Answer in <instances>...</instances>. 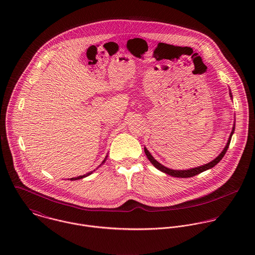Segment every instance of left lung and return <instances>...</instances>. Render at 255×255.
I'll return each instance as SVG.
<instances>
[{"instance_id": "8db88e82", "label": "left lung", "mask_w": 255, "mask_h": 255, "mask_svg": "<svg viewBox=\"0 0 255 255\" xmlns=\"http://www.w3.org/2000/svg\"><path fill=\"white\" fill-rule=\"evenodd\" d=\"M230 94H231V93H230ZM231 97H232V94H231ZM234 131H235V126H234V128H233V130H232V133H231V135H230V137H229V140H228L227 145L224 148V150L222 151V153L219 155L216 159H214L212 162H210V163H208V164H206V165H204V166L197 167V168H193V169H189V170H182V171L171 170V169H169V168L164 167V166L161 165L159 162H157V161L152 157V155L149 153V151H148L146 148H144V152H145L147 158H148L149 161L154 165V167H156L158 170L162 171L163 173H166V174H168V175H170V176L177 177V178H190V177L196 176V175H198V174H200V173H202V172H204V171H206V170H208V169H211V168H213L215 165L218 164L219 162L222 160V158L224 157V155L226 154L228 148H229L230 142H231V138H232V135H233Z\"/></svg>"}]
</instances>
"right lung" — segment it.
Returning a JSON list of instances; mask_svg holds the SVG:
<instances>
[{
	"instance_id": "right-lung-1",
	"label": "right lung",
	"mask_w": 255,
	"mask_h": 255,
	"mask_svg": "<svg viewBox=\"0 0 255 255\" xmlns=\"http://www.w3.org/2000/svg\"><path fill=\"white\" fill-rule=\"evenodd\" d=\"M106 159H107V156H106V158L104 159V161L102 162V164L106 161ZM92 174V172H90V173H88V174H86V175H83V176H79V177H76V178H72L71 179V181H75V180H80V179H82V178H85V177H87V176H89V175H91Z\"/></svg>"
}]
</instances>
